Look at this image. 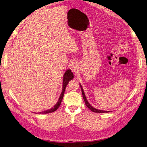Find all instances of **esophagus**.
<instances>
[{
    "label": "esophagus",
    "instance_id": "1",
    "mask_svg": "<svg viewBox=\"0 0 147 147\" xmlns=\"http://www.w3.org/2000/svg\"><path fill=\"white\" fill-rule=\"evenodd\" d=\"M76 65H74V64H73L72 66H71V69H72V70H74V71H75V70H76Z\"/></svg>",
    "mask_w": 147,
    "mask_h": 147
}]
</instances>
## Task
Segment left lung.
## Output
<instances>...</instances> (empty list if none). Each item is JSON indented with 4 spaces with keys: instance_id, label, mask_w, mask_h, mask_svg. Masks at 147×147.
<instances>
[{
    "instance_id": "left-lung-1",
    "label": "left lung",
    "mask_w": 147,
    "mask_h": 147,
    "mask_svg": "<svg viewBox=\"0 0 147 147\" xmlns=\"http://www.w3.org/2000/svg\"><path fill=\"white\" fill-rule=\"evenodd\" d=\"M81 87V89H82V95H83V99L84 100V103H85L86 105L87 106V107L88 109H90L92 112H96V113H107L109 112L108 111H104V110H98V109H96L95 108L93 107H92L90 104H89V102H88L86 97H85V95H84V91L83 90V88L82 86Z\"/></svg>"
}]
</instances>
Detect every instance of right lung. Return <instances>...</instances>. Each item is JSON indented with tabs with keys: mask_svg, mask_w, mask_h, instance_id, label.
Segmentation results:
<instances>
[{
	"mask_svg": "<svg viewBox=\"0 0 147 147\" xmlns=\"http://www.w3.org/2000/svg\"><path fill=\"white\" fill-rule=\"evenodd\" d=\"M73 78H74V75H73V73L71 72V70H67L64 74V78H63V91H62V92H61V96H60L59 98V100H58V101H57L56 104L54 107H53V108L49 109V110H45V111H43V112H39L38 113H40V114H45V113H51V112H55V111H56L57 109L59 108V107L61 105L62 100H63V97H64V92H65V88H66L67 85L68 84L69 82L71 80H72Z\"/></svg>",
	"mask_w": 147,
	"mask_h": 147,
	"instance_id": "right-lung-1",
	"label": "right lung"
}]
</instances>
